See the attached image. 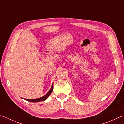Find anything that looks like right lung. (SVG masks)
<instances>
[{
  "label": "right lung",
  "mask_w": 124,
  "mask_h": 124,
  "mask_svg": "<svg viewBox=\"0 0 124 124\" xmlns=\"http://www.w3.org/2000/svg\"><path fill=\"white\" fill-rule=\"evenodd\" d=\"M53 90V84L52 85V86L51 87V89L49 90V91L47 92V93L46 94V95L42 97L41 98H36V99H32V100H29V99H26V100L28 101L29 102H40V101H44L45 100H46L47 97L50 96V94Z\"/></svg>",
  "instance_id": "add662e5"
}]
</instances>
